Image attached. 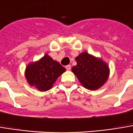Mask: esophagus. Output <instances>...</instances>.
<instances>
[{"instance_id":"obj_1","label":"esophagus","mask_w":133,"mask_h":133,"mask_svg":"<svg viewBox=\"0 0 133 133\" xmlns=\"http://www.w3.org/2000/svg\"><path fill=\"white\" fill-rule=\"evenodd\" d=\"M66 69L67 70H70V69H71V66H70V65H67V66H66Z\"/></svg>"}]
</instances>
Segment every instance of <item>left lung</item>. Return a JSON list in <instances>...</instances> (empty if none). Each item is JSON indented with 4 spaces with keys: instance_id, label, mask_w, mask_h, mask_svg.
Listing matches in <instances>:
<instances>
[{
    "instance_id": "obj_1",
    "label": "left lung",
    "mask_w": 133,
    "mask_h": 133,
    "mask_svg": "<svg viewBox=\"0 0 133 133\" xmlns=\"http://www.w3.org/2000/svg\"><path fill=\"white\" fill-rule=\"evenodd\" d=\"M77 64L72 67V72L82 85L86 89H99L108 80V64L101 57L83 51L76 57Z\"/></svg>"
}]
</instances>
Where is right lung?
Instances as JSON below:
<instances>
[{
  "instance_id": "add662e5",
  "label": "right lung",
  "mask_w": 133,
  "mask_h": 133,
  "mask_svg": "<svg viewBox=\"0 0 133 133\" xmlns=\"http://www.w3.org/2000/svg\"><path fill=\"white\" fill-rule=\"evenodd\" d=\"M66 71L57 61L45 54L38 61L29 63L25 70L28 84L40 91L51 89L60 76Z\"/></svg>"
}]
</instances>
